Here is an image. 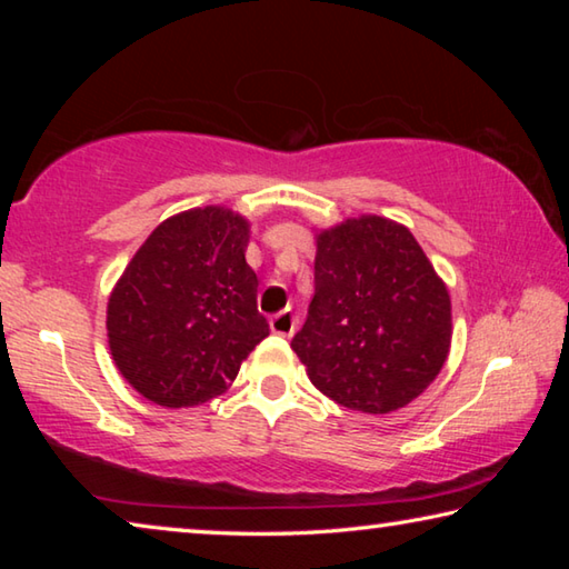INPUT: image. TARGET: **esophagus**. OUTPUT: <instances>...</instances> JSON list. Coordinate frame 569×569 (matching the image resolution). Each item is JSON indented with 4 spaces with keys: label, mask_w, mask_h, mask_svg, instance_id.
Here are the masks:
<instances>
[{
    "label": "esophagus",
    "mask_w": 569,
    "mask_h": 569,
    "mask_svg": "<svg viewBox=\"0 0 569 569\" xmlns=\"http://www.w3.org/2000/svg\"><path fill=\"white\" fill-rule=\"evenodd\" d=\"M298 326V316L291 311V308H286V311L276 313L271 319V331L278 336H293Z\"/></svg>",
    "instance_id": "1"
}]
</instances>
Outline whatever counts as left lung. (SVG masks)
<instances>
[{
	"instance_id": "8db88e82",
	"label": "left lung",
	"mask_w": 569,
	"mask_h": 569,
	"mask_svg": "<svg viewBox=\"0 0 569 569\" xmlns=\"http://www.w3.org/2000/svg\"><path fill=\"white\" fill-rule=\"evenodd\" d=\"M451 303L407 228L379 216L319 236L316 293L291 349L308 379L346 409L389 413L437 379Z\"/></svg>"
}]
</instances>
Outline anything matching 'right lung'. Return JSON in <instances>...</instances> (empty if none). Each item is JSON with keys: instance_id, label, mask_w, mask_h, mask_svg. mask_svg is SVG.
Instances as JSON below:
<instances>
[{"instance_id": "add662e5", "label": "right lung", "mask_w": 569, "mask_h": 569, "mask_svg": "<svg viewBox=\"0 0 569 569\" xmlns=\"http://www.w3.org/2000/svg\"><path fill=\"white\" fill-rule=\"evenodd\" d=\"M246 246L243 218L196 208L160 223L124 268L108 303V339L142 397L170 409L218 397L271 331Z\"/></svg>"}]
</instances>
